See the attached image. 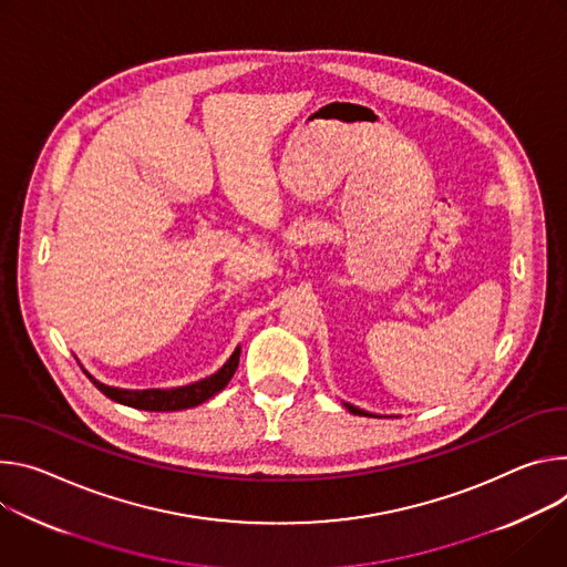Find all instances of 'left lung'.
I'll return each instance as SVG.
<instances>
[{
  "label": "left lung",
  "mask_w": 567,
  "mask_h": 567,
  "mask_svg": "<svg viewBox=\"0 0 567 567\" xmlns=\"http://www.w3.org/2000/svg\"><path fill=\"white\" fill-rule=\"evenodd\" d=\"M344 408H347L351 414H360V416H375V414H369V412H364V410H360V408H355V405H351V403H344Z\"/></svg>",
  "instance_id": "obj_1"
}]
</instances>
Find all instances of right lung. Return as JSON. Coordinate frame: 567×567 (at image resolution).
Returning <instances> with one entry per match:
<instances>
[{"instance_id":"right-lung-1","label":"right lung","mask_w":567,"mask_h":567,"mask_svg":"<svg viewBox=\"0 0 567 567\" xmlns=\"http://www.w3.org/2000/svg\"><path fill=\"white\" fill-rule=\"evenodd\" d=\"M238 358H240V347H236V351L229 355V360L216 371L212 373L209 379H203L198 383L184 385V388H173V390H121V388H110L99 383L94 375L87 373V379L96 385L99 392H103L107 399L128 405L135 410H148V412H175V410H186V408H196L205 401H209L214 394H218L229 381L238 367Z\"/></svg>"}]
</instances>
